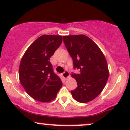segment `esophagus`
Returning a JSON list of instances; mask_svg holds the SVG:
<instances>
[{"mask_svg":"<svg viewBox=\"0 0 130 130\" xmlns=\"http://www.w3.org/2000/svg\"><path fill=\"white\" fill-rule=\"evenodd\" d=\"M62 77L64 78V79H66L67 78L69 77V72L68 71H65L63 73H62Z\"/></svg>","mask_w":130,"mask_h":130,"instance_id":"34e87169","label":"esophagus"}]
</instances>
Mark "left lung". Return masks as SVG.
I'll return each instance as SVG.
<instances>
[{
    "instance_id": "8db88e82",
    "label": "left lung",
    "mask_w": 130,
    "mask_h": 130,
    "mask_svg": "<svg viewBox=\"0 0 130 130\" xmlns=\"http://www.w3.org/2000/svg\"><path fill=\"white\" fill-rule=\"evenodd\" d=\"M64 43L73 60L72 73L78 86L71 91L75 100L87 103L98 96L105 88L109 77L107 62L100 48L83 35L64 36Z\"/></svg>"
}]
</instances>
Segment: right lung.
Here are the masks:
<instances>
[{
  "label": "right lung",
  "mask_w": 130,
  "mask_h": 130,
  "mask_svg": "<svg viewBox=\"0 0 130 130\" xmlns=\"http://www.w3.org/2000/svg\"><path fill=\"white\" fill-rule=\"evenodd\" d=\"M61 36L42 35L26 50L21 61L19 76L26 92L35 100L48 102L62 87L60 78L53 72L50 58L60 46Z\"/></svg>",
  "instance_id": "add662e5"
}]
</instances>
